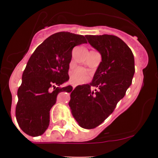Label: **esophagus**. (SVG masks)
<instances>
[{
	"label": "esophagus",
	"instance_id": "34e87169",
	"mask_svg": "<svg viewBox=\"0 0 158 158\" xmlns=\"http://www.w3.org/2000/svg\"><path fill=\"white\" fill-rule=\"evenodd\" d=\"M76 85H77V84H76V83H72V87H73V89H74L75 87L76 86Z\"/></svg>",
	"mask_w": 158,
	"mask_h": 158
}]
</instances>
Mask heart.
<instances>
[{"instance_id": "b5f03b06", "label": "heart", "mask_w": 158, "mask_h": 158, "mask_svg": "<svg viewBox=\"0 0 158 158\" xmlns=\"http://www.w3.org/2000/svg\"><path fill=\"white\" fill-rule=\"evenodd\" d=\"M89 74L84 68L79 67L72 72L71 79L76 83H83L88 80Z\"/></svg>"}]
</instances>
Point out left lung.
<instances>
[{
	"instance_id": "8db88e82",
	"label": "left lung",
	"mask_w": 158,
	"mask_h": 158,
	"mask_svg": "<svg viewBox=\"0 0 158 158\" xmlns=\"http://www.w3.org/2000/svg\"><path fill=\"white\" fill-rule=\"evenodd\" d=\"M102 56L92 82L78 85L70 94L69 106L79 125L95 128L113 112L125 96L135 74V59L122 40L113 35L85 36ZM94 86L97 89L92 90Z\"/></svg>"
}]
</instances>
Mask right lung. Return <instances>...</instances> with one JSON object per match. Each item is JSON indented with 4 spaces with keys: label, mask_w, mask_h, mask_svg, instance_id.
Here are the masks:
<instances>
[{
    "label": "right lung",
    "mask_w": 158,
    "mask_h": 158,
    "mask_svg": "<svg viewBox=\"0 0 158 158\" xmlns=\"http://www.w3.org/2000/svg\"><path fill=\"white\" fill-rule=\"evenodd\" d=\"M86 44L85 36L69 32L54 33L37 47L27 63L17 90V123L23 132L39 136L49 124V111L60 92H70L71 85L59 88L69 79L72 50Z\"/></svg>",
    "instance_id": "obj_1"
}]
</instances>
